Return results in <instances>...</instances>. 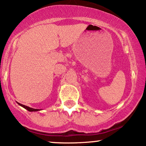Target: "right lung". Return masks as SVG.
I'll return each mask as SVG.
<instances>
[{
	"mask_svg": "<svg viewBox=\"0 0 146 146\" xmlns=\"http://www.w3.org/2000/svg\"><path fill=\"white\" fill-rule=\"evenodd\" d=\"M18 104H19L20 106H21L22 107H23V108H25V109H27V110H29V111H30V112H32V111H38V110H40L39 109H34V108H30V107H29V106H27L23 105V104H20V103H18Z\"/></svg>",
	"mask_w": 146,
	"mask_h": 146,
	"instance_id": "1",
	"label": "right lung"
}]
</instances>
